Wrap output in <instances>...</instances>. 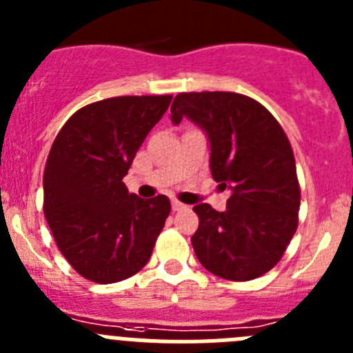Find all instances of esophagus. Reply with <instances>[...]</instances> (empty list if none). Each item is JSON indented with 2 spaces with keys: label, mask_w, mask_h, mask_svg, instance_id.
Returning <instances> with one entry per match:
<instances>
[{
  "label": "esophagus",
  "mask_w": 353,
  "mask_h": 353,
  "mask_svg": "<svg viewBox=\"0 0 353 353\" xmlns=\"http://www.w3.org/2000/svg\"><path fill=\"white\" fill-rule=\"evenodd\" d=\"M183 209H186V205H184L183 202H179V200H172V211H183Z\"/></svg>",
  "instance_id": "esophagus-1"
}]
</instances>
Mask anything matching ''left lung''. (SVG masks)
<instances>
[{"instance_id":"obj_1","label":"left lung","mask_w":353,"mask_h":353,"mask_svg":"<svg viewBox=\"0 0 353 353\" xmlns=\"http://www.w3.org/2000/svg\"><path fill=\"white\" fill-rule=\"evenodd\" d=\"M174 125L196 123L211 142V174L230 190L227 209L199 204L192 236L199 262L212 274L248 281L281 260L299 223L301 188L287 133L262 103L228 91L179 93Z\"/></svg>"}]
</instances>
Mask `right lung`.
Here are the masks:
<instances>
[{"label":"right lung","mask_w":353,"mask_h":353,"mask_svg":"<svg viewBox=\"0 0 353 353\" xmlns=\"http://www.w3.org/2000/svg\"><path fill=\"white\" fill-rule=\"evenodd\" d=\"M172 94L116 97L72 114L43 170V214L68 263L94 283L137 274L170 212L165 195L139 199L123 177Z\"/></svg>","instance_id":"1"}]
</instances>
